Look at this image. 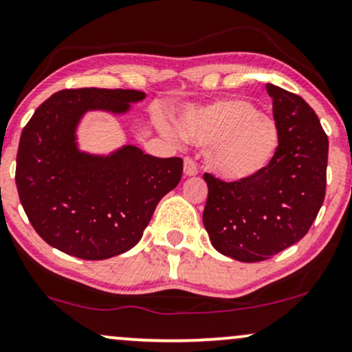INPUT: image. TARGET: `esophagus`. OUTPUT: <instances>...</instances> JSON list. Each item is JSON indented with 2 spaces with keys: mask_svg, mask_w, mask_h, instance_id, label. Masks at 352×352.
Here are the masks:
<instances>
[{
  "mask_svg": "<svg viewBox=\"0 0 352 352\" xmlns=\"http://www.w3.org/2000/svg\"><path fill=\"white\" fill-rule=\"evenodd\" d=\"M199 173V168L195 165L192 158H184V175L186 176H195Z\"/></svg>",
  "mask_w": 352,
  "mask_h": 352,
  "instance_id": "obj_1",
  "label": "esophagus"
}]
</instances>
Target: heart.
<instances>
[{
	"label": "heart",
	"mask_w": 352,
	"mask_h": 352,
	"mask_svg": "<svg viewBox=\"0 0 352 352\" xmlns=\"http://www.w3.org/2000/svg\"><path fill=\"white\" fill-rule=\"evenodd\" d=\"M179 129L192 144L208 147L207 166L228 182H245L262 175L281 144L276 122L243 98L186 109L179 116ZM166 131L175 132L170 126Z\"/></svg>",
	"instance_id": "1"
}]
</instances>
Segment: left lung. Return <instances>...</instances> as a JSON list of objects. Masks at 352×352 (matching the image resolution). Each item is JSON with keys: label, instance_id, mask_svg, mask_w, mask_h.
<instances>
[{"label": "left lung", "instance_id": "obj_1", "mask_svg": "<svg viewBox=\"0 0 352 352\" xmlns=\"http://www.w3.org/2000/svg\"><path fill=\"white\" fill-rule=\"evenodd\" d=\"M281 144L262 175L225 182L205 173L208 197L204 226L218 252L239 262H262L307 234L327 187L328 137L299 95L267 84Z\"/></svg>", "mask_w": 352, "mask_h": 352}]
</instances>
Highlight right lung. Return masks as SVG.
<instances>
[{
	"instance_id": "1",
	"label": "right lung",
	"mask_w": 352,
	"mask_h": 352,
	"mask_svg": "<svg viewBox=\"0 0 352 352\" xmlns=\"http://www.w3.org/2000/svg\"><path fill=\"white\" fill-rule=\"evenodd\" d=\"M144 92L61 90L35 109L21 135L16 186L45 243L84 260L124 254L139 243L160 200L179 184L182 160L157 158L135 145L109 155L77 147L87 111L124 115Z\"/></svg>"
}]
</instances>
